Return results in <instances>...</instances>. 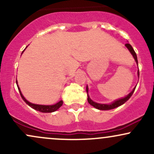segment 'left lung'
Instances as JSON below:
<instances>
[{
    "mask_svg": "<svg viewBox=\"0 0 154 154\" xmlns=\"http://www.w3.org/2000/svg\"><path fill=\"white\" fill-rule=\"evenodd\" d=\"M125 46L128 48V50L130 51V53H131L132 56H133V58L135 59V61H136V63H137V66H138V63H137V55H136L135 51H134V49L132 48L131 45H130V44H129V43H127V44H125ZM137 75H138V77H139V69L137 70ZM135 88L136 87L134 88L131 93H129V94L127 95V96L124 97V98H119V99H118V100H114V102H112V103H111L103 104V103H96V102H94L93 100H91V98H90V96L88 95V87L87 85V87H86V91H87V93H88V103L91 104V106H93V107H95V109H99V110H111V109H115V108H116V107L120 106H122V104L125 103V102L127 101V100H128L129 99H130V97L132 96V93H133L134 91H135Z\"/></svg>",
    "mask_w": 154,
    "mask_h": 154,
    "instance_id": "left-lung-1",
    "label": "left lung"
}]
</instances>
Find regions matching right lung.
Listing matches in <instances>:
<instances>
[{
  "mask_svg": "<svg viewBox=\"0 0 154 154\" xmlns=\"http://www.w3.org/2000/svg\"><path fill=\"white\" fill-rule=\"evenodd\" d=\"M25 49H24V50H25ZM24 50L22 51V54H23V52H24ZM16 82H17V87H18L19 91V93H20L21 97L22 98V99L24 100V101L25 102L26 104H28V106H30L31 108H32V109H35V110H37V111H40V112H43V113H51V112H54V111L58 110V109H59V108L62 106L63 100H60V101L58 102V103L54 104V105H39V104L32 103H30V102L28 101L27 100H26L25 98L24 97V95H22V92H21V91H20V88H19V85H18L17 80H16Z\"/></svg>",
  "mask_w": 154,
  "mask_h": 154,
  "instance_id": "1",
  "label": "right lung"
}]
</instances>
